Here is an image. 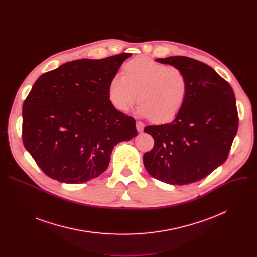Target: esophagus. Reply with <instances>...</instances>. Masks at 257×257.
Masks as SVG:
<instances>
[{"label":"esophagus","instance_id":"esophagus-1","mask_svg":"<svg viewBox=\"0 0 257 257\" xmlns=\"http://www.w3.org/2000/svg\"><path fill=\"white\" fill-rule=\"evenodd\" d=\"M136 128H137V130L140 132V131L143 130L144 124H143L142 122H140V121H137V122H136Z\"/></svg>","mask_w":257,"mask_h":257}]
</instances>
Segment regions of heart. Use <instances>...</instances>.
I'll use <instances>...</instances> for the list:
<instances>
[{"instance_id": "heart-1", "label": "heart", "mask_w": 257, "mask_h": 257, "mask_svg": "<svg viewBox=\"0 0 257 257\" xmlns=\"http://www.w3.org/2000/svg\"><path fill=\"white\" fill-rule=\"evenodd\" d=\"M189 91L185 72L148 57H136L108 84V97L119 111L126 112L137 100L138 112L156 123L173 120L184 106Z\"/></svg>"}]
</instances>
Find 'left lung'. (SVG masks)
<instances>
[{
	"label": "left lung",
	"instance_id": "8db88e82",
	"mask_svg": "<svg viewBox=\"0 0 257 257\" xmlns=\"http://www.w3.org/2000/svg\"><path fill=\"white\" fill-rule=\"evenodd\" d=\"M157 62L184 71L189 91L174 121L144 128L155 144L144 154L143 164L154 178L186 185L205 178L228 159L239 125L236 98L229 82L200 61L175 56Z\"/></svg>",
	"mask_w": 257,
	"mask_h": 257
}]
</instances>
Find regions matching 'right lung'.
Masks as SVG:
<instances>
[{
	"instance_id": "obj_1",
	"label": "right lung",
	"mask_w": 257,
	"mask_h": 257,
	"mask_svg": "<svg viewBox=\"0 0 257 257\" xmlns=\"http://www.w3.org/2000/svg\"><path fill=\"white\" fill-rule=\"evenodd\" d=\"M130 56L68 62L35 81L22 106V140L47 176L67 184L94 179L114 146L137 135L135 120L108 97L109 81Z\"/></svg>"
}]
</instances>
